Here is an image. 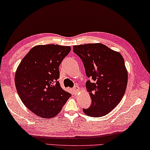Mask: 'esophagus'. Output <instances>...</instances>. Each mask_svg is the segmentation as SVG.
I'll list each match as a JSON object with an SVG mask.
<instances>
[{
    "instance_id": "1",
    "label": "esophagus",
    "mask_w": 150,
    "mask_h": 150,
    "mask_svg": "<svg viewBox=\"0 0 150 150\" xmlns=\"http://www.w3.org/2000/svg\"><path fill=\"white\" fill-rule=\"evenodd\" d=\"M79 90H80V88L78 86H74L72 89V91L74 94H77V93L79 92Z\"/></svg>"
}]
</instances>
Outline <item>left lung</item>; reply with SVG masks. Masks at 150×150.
<instances>
[{"mask_svg":"<svg viewBox=\"0 0 150 150\" xmlns=\"http://www.w3.org/2000/svg\"><path fill=\"white\" fill-rule=\"evenodd\" d=\"M73 51L82 60L90 78L86 86L92 104L83 112L89 116H104L116 108L126 92L127 72L124 58L100 43L74 46Z\"/></svg>","mask_w":150,"mask_h":150,"instance_id":"1","label":"left lung"}]
</instances>
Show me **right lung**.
Returning a JSON list of instances; mask_svg holds the SVG:
<instances>
[{
	"label": "right lung",
	"mask_w": 150,
	"mask_h": 150,
	"mask_svg": "<svg viewBox=\"0 0 150 150\" xmlns=\"http://www.w3.org/2000/svg\"><path fill=\"white\" fill-rule=\"evenodd\" d=\"M71 50L70 46L38 45L24 56L15 73V86L23 104L44 118L61 111L71 96L58 81L59 66Z\"/></svg>",
	"instance_id": "right-lung-1"
}]
</instances>
